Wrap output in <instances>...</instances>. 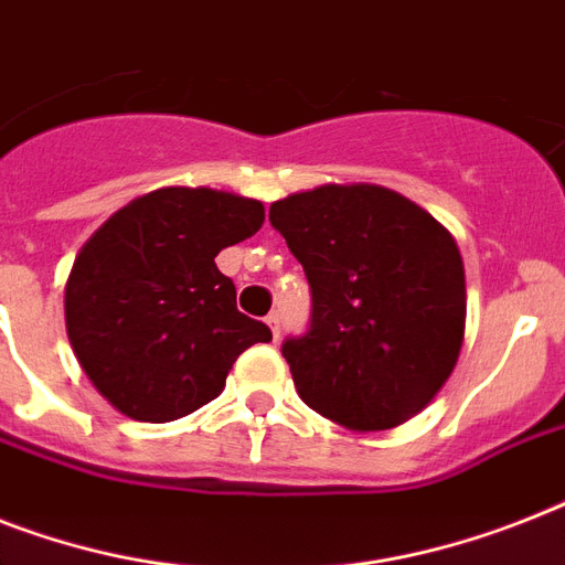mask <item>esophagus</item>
<instances>
[{
  "label": "esophagus",
  "instance_id": "obj_1",
  "mask_svg": "<svg viewBox=\"0 0 565 565\" xmlns=\"http://www.w3.org/2000/svg\"><path fill=\"white\" fill-rule=\"evenodd\" d=\"M267 324L269 330H273V339L281 337V313H278V310H273V313L267 316Z\"/></svg>",
  "mask_w": 565,
  "mask_h": 565
}]
</instances>
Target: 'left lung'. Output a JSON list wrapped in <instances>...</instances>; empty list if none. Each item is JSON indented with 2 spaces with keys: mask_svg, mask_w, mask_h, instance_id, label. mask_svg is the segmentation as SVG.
Returning <instances> with one entry per match:
<instances>
[{
  "mask_svg": "<svg viewBox=\"0 0 565 565\" xmlns=\"http://www.w3.org/2000/svg\"><path fill=\"white\" fill-rule=\"evenodd\" d=\"M310 284V324L281 345L298 397L333 424L409 420L456 369L461 252L447 228L380 185H324L269 205Z\"/></svg>",
  "mask_w": 565,
  "mask_h": 565,
  "instance_id": "left-lung-1",
  "label": "left lung"
}]
</instances>
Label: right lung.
Wrapping results in <instances>:
<instances>
[{"instance_id":"add662e5","label":"right lung","mask_w":565,"mask_h":565,"mask_svg":"<svg viewBox=\"0 0 565 565\" xmlns=\"http://www.w3.org/2000/svg\"><path fill=\"white\" fill-rule=\"evenodd\" d=\"M264 205L211 188H159L116 211L66 281L68 342L92 386L132 420L168 424L214 401L228 369L273 330L237 310L220 249Z\"/></svg>"}]
</instances>
